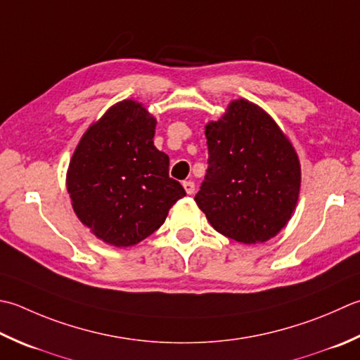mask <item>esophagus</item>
Wrapping results in <instances>:
<instances>
[{
    "label": "esophagus",
    "instance_id": "1",
    "mask_svg": "<svg viewBox=\"0 0 360 360\" xmlns=\"http://www.w3.org/2000/svg\"><path fill=\"white\" fill-rule=\"evenodd\" d=\"M182 186H184V190L187 192V195H193L195 193V182L193 181L182 182Z\"/></svg>",
    "mask_w": 360,
    "mask_h": 360
}]
</instances>
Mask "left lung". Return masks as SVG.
Wrapping results in <instances>:
<instances>
[{
  "instance_id": "8db88e82",
  "label": "left lung",
  "mask_w": 360,
  "mask_h": 360,
  "mask_svg": "<svg viewBox=\"0 0 360 360\" xmlns=\"http://www.w3.org/2000/svg\"><path fill=\"white\" fill-rule=\"evenodd\" d=\"M209 168L195 201L215 231L238 243L270 240L300 198L297 150L278 123L243 98L206 124Z\"/></svg>"
}]
</instances>
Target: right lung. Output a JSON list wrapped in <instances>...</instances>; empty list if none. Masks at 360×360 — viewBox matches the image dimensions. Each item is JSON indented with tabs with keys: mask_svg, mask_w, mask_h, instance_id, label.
<instances>
[{
	"mask_svg": "<svg viewBox=\"0 0 360 360\" xmlns=\"http://www.w3.org/2000/svg\"><path fill=\"white\" fill-rule=\"evenodd\" d=\"M156 124L142 103L118 101L89 126L70 159L65 184L76 217L117 248L145 240L186 196L154 146Z\"/></svg>",
	"mask_w": 360,
	"mask_h": 360,
	"instance_id": "add662e5",
	"label": "right lung"
}]
</instances>
